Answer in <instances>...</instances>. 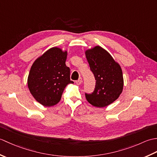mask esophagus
<instances>
[{"mask_svg":"<svg viewBox=\"0 0 157 157\" xmlns=\"http://www.w3.org/2000/svg\"><path fill=\"white\" fill-rule=\"evenodd\" d=\"M82 79L81 78H79L78 80H77V81L75 82L76 84H78V85H80V84H82Z\"/></svg>","mask_w":157,"mask_h":157,"instance_id":"esophagus-1","label":"esophagus"}]
</instances>
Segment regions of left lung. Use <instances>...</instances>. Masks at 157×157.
I'll use <instances>...</instances> for the list:
<instances>
[{"label":"left lung","mask_w":157,"mask_h":157,"mask_svg":"<svg viewBox=\"0 0 157 157\" xmlns=\"http://www.w3.org/2000/svg\"><path fill=\"white\" fill-rule=\"evenodd\" d=\"M96 85L93 92L85 93L89 103L96 107H105L119 98L123 87L121 67L105 49L96 46L86 52Z\"/></svg>","instance_id":"obj_1"}]
</instances>
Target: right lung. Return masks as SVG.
<instances>
[{
  "label": "right lung",
  "instance_id": "obj_1",
  "mask_svg": "<svg viewBox=\"0 0 157 157\" xmlns=\"http://www.w3.org/2000/svg\"><path fill=\"white\" fill-rule=\"evenodd\" d=\"M67 52L54 47L36 60L28 75V85L34 98L45 106L60 101L65 88L73 82L65 65Z\"/></svg>",
  "mask_w": 157,
  "mask_h": 157
}]
</instances>
